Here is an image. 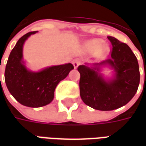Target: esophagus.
Instances as JSON below:
<instances>
[{
    "label": "esophagus",
    "instance_id": "esophagus-1",
    "mask_svg": "<svg viewBox=\"0 0 146 146\" xmlns=\"http://www.w3.org/2000/svg\"><path fill=\"white\" fill-rule=\"evenodd\" d=\"M80 64H81V61L79 59H75L73 60V64L75 68H77L78 66L80 65Z\"/></svg>",
    "mask_w": 146,
    "mask_h": 146
}]
</instances>
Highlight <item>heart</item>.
Here are the masks:
<instances>
[{"instance_id": "b5f03b06", "label": "heart", "mask_w": 146, "mask_h": 146, "mask_svg": "<svg viewBox=\"0 0 146 146\" xmlns=\"http://www.w3.org/2000/svg\"><path fill=\"white\" fill-rule=\"evenodd\" d=\"M86 49L89 53L98 51L100 54H103L107 50V48L103 45V41L101 39H94L89 42L86 44Z\"/></svg>"}]
</instances>
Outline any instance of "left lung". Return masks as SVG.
Here are the masks:
<instances>
[{
    "label": "left lung",
    "mask_w": 146,
    "mask_h": 146,
    "mask_svg": "<svg viewBox=\"0 0 146 146\" xmlns=\"http://www.w3.org/2000/svg\"><path fill=\"white\" fill-rule=\"evenodd\" d=\"M111 58L96 63L93 67L78 66L80 91L85 104L99 111H112L127 104L137 92L140 73L137 58L128 45L112 36ZM108 63L115 71V77L105 81L98 74V67Z\"/></svg>",
    "instance_id": "left-lung-1"
}]
</instances>
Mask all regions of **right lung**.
Segmentation results:
<instances>
[{
	"mask_svg": "<svg viewBox=\"0 0 146 146\" xmlns=\"http://www.w3.org/2000/svg\"><path fill=\"white\" fill-rule=\"evenodd\" d=\"M37 32H30L22 36L11 50L6 65V86L17 102L24 106L39 108L52 102L57 84L67 76L72 64L48 67L34 73L23 65V45L28 37Z\"/></svg>",
	"mask_w": 146,
	"mask_h": 146,
	"instance_id": "1",
	"label": "right lung"
}]
</instances>
